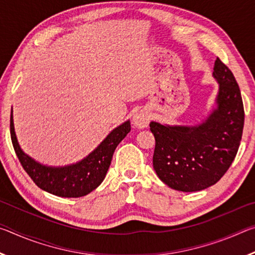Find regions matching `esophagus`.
Masks as SVG:
<instances>
[{
	"instance_id": "34e87169",
	"label": "esophagus",
	"mask_w": 255,
	"mask_h": 255,
	"mask_svg": "<svg viewBox=\"0 0 255 255\" xmlns=\"http://www.w3.org/2000/svg\"><path fill=\"white\" fill-rule=\"evenodd\" d=\"M149 120H150L149 114L146 109H140V110L136 111L135 115H133V117H132L133 125H135V126L138 128L147 127L149 124Z\"/></svg>"
}]
</instances>
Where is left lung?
<instances>
[{"label": "left lung", "mask_w": 255, "mask_h": 255, "mask_svg": "<svg viewBox=\"0 0 255 255\" xmlns=\"http://www.w3.org/2000/svg\"><path fill=\"white\" fill-rule=\"evenodd\" d=\"M213 75L219 84L217 108L201 124H149L155 137L154 170L164 183L178 191H200L217 183L240 147L244 108L239 84L218 57Z\"/></svg>", "instance_id": "8db88e82"}]
</instances>
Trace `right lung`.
<instances>
[{"instance_id": "right-lung-1", "label": "right lung", "mask_w": 255, "mask_h": 255, "mask_svg": "<svg viewBox=\"0 0 255 255\" xmlns=\"http://www.w3.org/2000/svg\"><path fill=\"white\" fill-rule=\"evenodd\" d=\"M12 144L21 165L40 189L64 198H79L93 191L105 179L116 147L130 131L127 120L115 128L88 156L67 166H47L38 163L21 149L14 132L13 117L10 118Z\"/></svg>"}]
</instances>
